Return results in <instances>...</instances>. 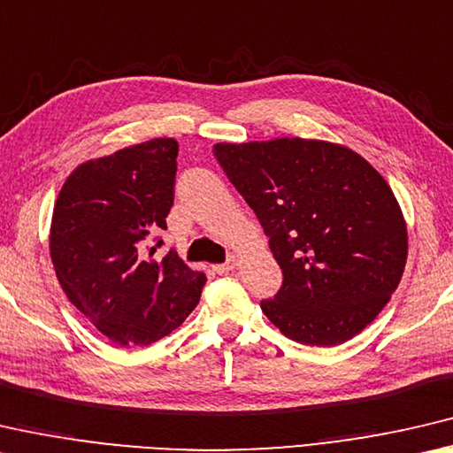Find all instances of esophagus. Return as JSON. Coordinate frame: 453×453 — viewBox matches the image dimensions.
I'll use <instances>...</instances> for the list:
<instances>
[{
  "label": "esophagus",
  "instance_id": "34e87169",
  "mask_svg": "<svg viewBox=\"0 0 453 453\" xmlns=\"http://www.w3.org/2000/svg\"><path fill=\"white\" fill-rule=\"evenodd\" d=\"M236 265H239V258H236V257H231V258H228L226 263H222V265H217V266H214V271H217L219 275H226V273H231Z\"/></svg>",
  "mask_w": 453,
  "mask_h": 453
}]
</instances>
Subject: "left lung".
Masks as SVG:
<instances>
[{"instance_id": "left-lung-1", "label": "left lung", "mask_w": 453, "mask_h": 453, "mask_svg": "<svg viewBox=\"0 0 453 453\" xmlns=\"http://www.w3.org/2000/svg\"><path fill=\"white\" fill-rule=\"evenodd\" d=\"M283 271L266 319L303 345L357 335L388 305L407 261V225L385 178L351 148L307 138L219 142Z\"/></svg>"}]
</instances>
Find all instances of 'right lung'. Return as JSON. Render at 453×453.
<instances>
[{
  "label": "right lung",
  "mask_w": 453,
  "mask_h": 453,
  "mask_svg": "<svg viewBox=\"0 0 453 453\" xmlns=\"http://www.w3.org/2000/svg\"><path fill=\"white\" fill-rule=\"evenodd\" d=\"M178 142L152 138L88 160L65 178L50 226V257L65 296L120 347L150 345L198 305L204 273L174 250L154 257L174 203Z\"/></svg>",
  "instance_id": "right-lung-1"
}]
</instances>
